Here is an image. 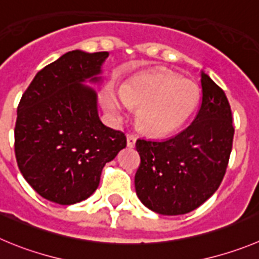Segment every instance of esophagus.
Listing matches in <instances>:
<instances>
[{
    "mask_svg": "<svg viewBox=\"0 0 259 259\" xmlns=\"http://www.w3.org/2000/svg\"><path fill=\"white\" fill-rule=\"evenodd\" d=\"M126 141H127V147L133 148V147L135 146V142H137V137H135L134 134H127Z\"/></svg>",
    "mask_w": 259,
    "mask_h": 259,
    "instance_id": "1",
    "label": "esophagus"
}]
</instances>
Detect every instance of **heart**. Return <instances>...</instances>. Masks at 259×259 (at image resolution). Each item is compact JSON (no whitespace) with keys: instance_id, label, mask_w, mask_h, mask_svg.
Returning a JSON list of instances; mask_svg holds the SVG:
<instances>
[{"instance_id":"obj_1","label":"heart","mask_w":259,"mask_h":259,"mask_svg":"<svg viewBox=\"0 0 259 259\" xmlns=\"http://www.w3.org/2000/svg\"><path fill=\"white\" fill-rule=\"evenodd\" d=\"M194 83L170 72L134 76L116 92L107 88L102 102L113 117H121L125 103L139 108L141 126L152 135H165L184 124L198 102Z\"/></svg>"}]
</instances>
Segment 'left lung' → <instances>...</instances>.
Instances as JSON below:
<instances>
[{"label":"left lung","mask_w":259,"mask_h":259,"mask_svg":"<svg viewBox=\"0 0 259 259\" xmlns=\"http://www.w3.org/2000/svg\"><path fill=\"white\" fill-rule=\"evenodd\" d=\"M202 100L192 124L166 141L138 139L141 165L135 174L138 198L159 214L194 211L221 184L233 149L234 126L225 92L200 72Z\"/></svg>","instance_id":"1"}]
</instances>
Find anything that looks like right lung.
Returning a JSON list of instances; mask_svg holds the SVG:
<instances>
[{
	"instance_id": "add662e5",
	"label": "right lung",
	"mask_w": 259,
	"mask_h": 259,
	"mask_svg": "<svg viewBox=\"0 0 259 259\" xmlns=\"http://www.w3.org/2000/svg\"><path fill=\"white\" fill-rule=\"evenodd\" d=\"M108 52L71 51L37 72L18 106L15 156L33 189L57 204H74L100 185L105 165L126 147L120 130L98 117V81Z\"/></svg>"
}]
</instances>
